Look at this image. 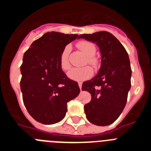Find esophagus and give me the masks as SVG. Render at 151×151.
Instances as JSON below:
<instances>
[{
    "label": "esophagus",
    "mask_w": 151,
    "mask_h": 151,
    "mask_svg": "<svg viewBox=\"0 0 151 151\" xmlns=\"http://www.w3.org/2000/svg\"><path fill=\"white\" fill-rule=\"evenodd\" d=\"M78 86H79V88H80V90H81V89H82V84L81 83V82H78Z\"/></svg>",
    "instance_id": "34e87169"
}]
</instances>
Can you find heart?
Listing matches in <instances>:
<instances>
[{
  "label": "heart",
  "mask_w": 151,
  "mask_h": 151,
  "mask_svg": "<svg viewBox=\"0 0 151 151\" xmlns=\"http://www.w3.org/2000/svg\"><path fill=\"white\" fill-rule=\"evenodd\" d=\"M76 46L80 50L87 56L86 63L93 66H97V60L94 57L96 48L91 42L88 41H80L77 43ZM70 51V47L69 46L66 47L63 50L60 57V65L63 70H68L70 67V63L69 61V54ZM93 70L90 66H83L80 68H73L68 73V77L70 79L76 81V82H82L90 78L92 76Z\"/></svg>",
  "instance_id": "1"
}]
</instances>
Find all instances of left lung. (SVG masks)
Listing matches in <instances>:
<instances>
[{"label":"left lung","mask_w":151,"mask_h":151,"mask_svg":"<svg viewBox=\"0 0 151 151\" xmlns=\"http://www.w3.org/2000/svg\"><path fill=\"white\" fill-rule=\"evenodd\" d=\"M78 38L96 43L101 54L97 75L82 84V90L91 96L84 106L86 117L94 125H110L120 116L127 101L132 76L129 55L123 45L108 32L80 35Z\"/></svg>","instance_id":"left-lung-1"}]
</instances>
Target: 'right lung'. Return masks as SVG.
<instances>
[{
	"mask_svg": "<svg viewBox=\"0 0 151 151\" xmlns=\"http://www.w3.org/2000/svg\"><path fill=\"white\" fill-rule=\"evenodd\" d=\"M78 35L47 32L25 52L20 66V88L24 105L36 121L59 122L66 116L67 103L78 95V83L66 76L60 65L65 47Z\"/></svg>",
	"mask_w": 151,
	"mask_h": 151,
	"instance_id": "obj_1",
	"label": "right lung"
}]
</instances>
